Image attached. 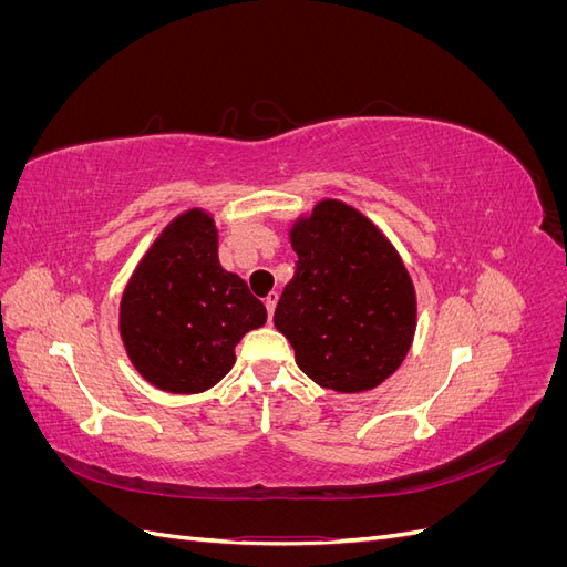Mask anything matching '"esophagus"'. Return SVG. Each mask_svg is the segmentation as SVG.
Instances as JSON below:
<instances>
[{
	"label": "esophagus",
	"mask_w": 567,
	"mask_h": 567,
	"mask_svg": "<svg viewBox=\"0 0 567 567\" xmlns=\"http://www.w3.org/2000/svg\"><path fill=\"white\" fill-rule=\"evenodd\" d=\"M277 300H279V293H277V290H271V293L265 298V307H267V315H269V319L274 317V310H277Z\"/></svg>",
	"instance_id": "obj_1"
}]
</instances>
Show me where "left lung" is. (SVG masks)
Instances as JSON below:
<instances>
[{"label":"left lung","instance_id":"left-lung-1","mask_svg":"<svg viewBox=\"0 0 567 567\" xmlns=\"http://www.w3.org/2000/svg\"><path fill=\"white\" fill-rule=\"evenodd\" d=\"M296 277L274 326L315 383L364 392L398 371L416 331V293L398 250L362 213L321 200L290 231Z\"/></svg>","mask_w":567,"mask_h":567}]
</instances>
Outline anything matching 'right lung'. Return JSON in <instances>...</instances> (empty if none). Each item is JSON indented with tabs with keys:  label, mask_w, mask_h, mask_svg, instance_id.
Returning <instances> with one entry per match:
<instances>
[{
	"label": "right lung",
	"mask_w": 567,
	"mask_h": 567,
	"mask_svg": "<svg viewBox=\"0 0 567 567\" xmlns=\"http://www.w3.org/2000/svg\"><path fill=\"white\" fill-rule=\"evenodd\" d=\"M267 321L246 281L217 260L215 219L188 210L144 255L120 302V336L144 379L194 394L225 379L234 348Z\"/></svg>",
	"instance_id": "right-lung-1"
}]
</instances>
